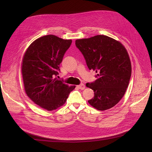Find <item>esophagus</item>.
I'll return each instance as SVG.
<instances>
[{
	"instance_id": "obj_1",
	"label": "esophagus",
	"mask_w": 152,
	"mask_h": 152,
	"mask_svg": "<svg viewBox=\"0 0 152 152\" xmlns=\"http://www.w3.org/2000/svg\"><path fill=\"white\" fill-rule=\"evenodd\" d=\"M77 87L79 89H80V90H84L85 88V85H84L83 83H81V84L77 85Z\"/></svg>"
}]
</instances>
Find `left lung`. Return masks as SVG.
Returning <instances> with one entry per match:
<instances>
[{
    "instance_id": "left-lung-1",
    "label": "left lung",
    "mask_w": 152,
    "mask_h": 152,
    "mask_svg": "<svg viewBox=\"0 0 152 152\" xmlns=\"http://www.w3.org/2000/svg\"><path fill=\"white\" fill-rule=\"evenodd\" d=\"M75 45L88 69L97 73L95 81L86 84L94 92L88 103L97 110L110 109L124 95L131 76L126 49L120 42L103 35L76 39Z\"/></svg>"
}]
</instances>
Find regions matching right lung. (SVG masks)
Here are the masks:
<instances>
[{"instance_id": "right-lung-1", "label": "right lung", "mask_w": 152, "mask_h": 152, "mask_svg": "<svg viewBox=\"0 0 152 152\" xmlns=\"http://www.w3.org/2000/svg\"><path fill=\"white\" fill-rule=\"evenodd\" d=\"M72 42L53 35L43 36L32 43L23 56L21 73L25 92L35 104L48 111L62 106L75 88L56 77Z\"/></svg>"}]
</instances>
